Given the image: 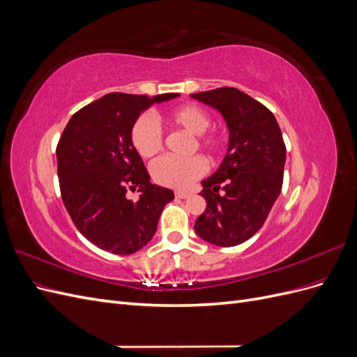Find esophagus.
<instances>
[{
    "label": "esophagus",
    "instance_id": "esophagus-1",
    "mask_svg": "<svg viewBox=\"0 0 357 357\" xmlns=\"http://www.w3.org/2000/svg\"><path fill=\"white\" fill-rule=\"evenodd\" d=\"M190 195L189 192H185V190H177L176 192V198H180V199H183V198H188Z\"/></svg>",
    "mask_w": 357,
    "mask_h": 357
}]
</instances>
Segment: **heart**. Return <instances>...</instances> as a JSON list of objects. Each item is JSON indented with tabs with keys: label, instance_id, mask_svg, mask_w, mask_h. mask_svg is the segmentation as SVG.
Listing matches in <instances>:
<instances>
[{
	"label": "heart",
	"instance_id": "heart-1",
	"mask_svg": "<svg viewBox=\"0 0 357 357\" xmlns=\"http://www.w3.org/2000/svg\"><path fill=\"white\" fill-rule=\"evenodd\" d=\"M169 126L180 128L195 137V144L207 150L210 155L218 153L223 142L218 134H205L211 119L202 107L197 104H181L169 110L164 116ZM131 143L137 153L142 158H152L162 149V134L152 117H138L131 128ZM195 147V146H193ZM207 171V162L201 156H192L188 159H176L164 156L155 160L150 172L153 180L160 186L172 189H186L193 181L198 180Z\"/></svg>",
	"mask_w": 357,
	"mask_h": 357
}]
</instances>
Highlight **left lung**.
<instances>
[{
  "label": "left lung",
  "mask_w": 357,
  "mask_h": 357,
  "mask_svg": "<svg viewBox=\"0 0 357 357\" xmlns=\"http://www.w3.org/2000/svg\"><path fill=\"white\" fill-rule=\"evenodd\" d=\"M190 96L218 110L229 131L220 167L201 181L207 208L197 219L195 231L214 245H238L262 228L282 192L283 135L274 114L238 89L226 86Z\"/></svg>",
  "instance_id": "1"
}]
</instances>
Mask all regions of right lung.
<instances>
[{"mask_svg":"<svg viewBox=\"0 0 357 357\" xmlns=\"http://www.w3.org/2000/svg\"><path fill=\"white\" fill-rule=\"evenodd\" d=\"M177 96L107 93L74 113L63 129L56 147L61 197L75 228L101 250L138 252L174 199V192L150 183L131 128L150 105ZM128 188L140 192L135 203L126 198Z\"/></svg>","mask_w":357,"mask_h":357,"instance_id":"1","label":"right lung"}]
</instances>
